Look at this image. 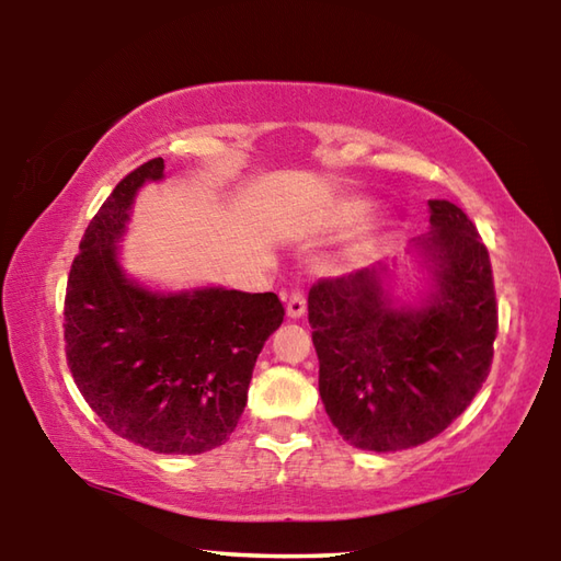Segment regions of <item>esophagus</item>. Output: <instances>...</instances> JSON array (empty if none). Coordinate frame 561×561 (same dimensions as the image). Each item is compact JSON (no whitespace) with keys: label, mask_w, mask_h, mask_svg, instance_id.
I'll return each mask as SVG.
<instances>
[{"label":"esophagus","mask_w":561,"mask_h":561,"mask_svg":"<svg viewBox=\"0 0 561 561\" xmlns=\"http://www.w3.org/2000/svg\"><path fill=\"white\" fill-rule=\"evenodd\" d=\"M304 311H307V299H304L301 291H291L287 299V317L289 319H301Z\"/></svg>","instance_id":"34e87169"}]
</instances>
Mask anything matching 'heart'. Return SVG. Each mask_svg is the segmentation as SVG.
<instances>
[{
	"label": "heart",
	"instance_id": "1",
	"mask_svg": "<svg viewBox=\"0 0 561 561\" xmlns=\"http://www.w3.org/2000/svg\"><path fill=\"white\" fill-rule=\"evenodd\" d=\"M374 207H376L374 197H366V195L344 197V201H339L329 210V225L334 227V230H348V227L364 222L366 217L371 215ZM354 257H360V250H354Z\"/></svg>",
	"mask_w": 561,
	"mask_h": 561
}]
</instances>
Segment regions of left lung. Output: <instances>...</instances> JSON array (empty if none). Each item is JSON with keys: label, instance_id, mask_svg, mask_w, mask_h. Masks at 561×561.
I'll return each mask as SVG.
<instances>
[{"label": "left lung", "instance_id": "left-lung-1", "mask_svg": "<svg viewBox=\"0 0 561 561\" xmlns=\"http://www.w3.org/2000/svg\"><path fill=\"white\" fill-rule=\"evenodd\" d=\"M431 232L408 254L423 267L417 299L396 297V260L309 291L319 393L344 440L396 453L435 438L490 374L497 334L490 254L458 205L431 201Z\"/></svg>", "mask_w": 561, "mask_h": 561}]
</instances>
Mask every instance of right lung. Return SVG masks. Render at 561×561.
Instances as JSON below:
<instances>
[{"label":"right lung","instance_id":"1","mask_svg":"<svg viewBox=\"0 0 561 561\" xmlns=\"http://www.w3.org/2000/svg\"><path fill=\"white\" fill-rule=\"evenodd\" d=\"M163 168L156 158L133 170L87 227L66 287V358L113 433L153 453L197 455L237 428L284 307L272 291L153 289L123 270L121 240L136 195L160 183Z\"/></svg>","mask_w":561,"mask_h":561}]
</instances>
